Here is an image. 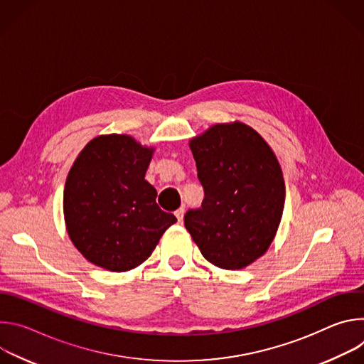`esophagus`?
<instances>
[{
  "mask_svg": "<svg viewBox=\"0 0 364 364\" xmlns=\"http://www.w3.org/2000/svg\"><path fill=\"white\" fill-rule=\"evenodd\" d=\"M176 218L178 219L180 223L183 222V218H184V207H180L178 210H176Z\"/></svg>",
  "mask_w": 364,
  "mask_h": 364,
  "instance_id": "obj_1",
  "label": "esophagus"
}]
</instances>
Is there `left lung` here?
<instances>
[{
    "label": "left lung",
    "instance_id": "obj_1",
    "mask_svg": "<svg viewBox=\"0 0 364 364\" xmlns=\"http://www.w3.org/2000/svg\"><path fill=\"white\" fill-rule=\"evenodd\" d=\"M188 145L204 200L186 213V229L215 267L246 268L269 249L281 223L285 181L277 155L239 121L212 125Z\"/></svg>",
    "mask_w": 364,
    "mask_h": 364
}]
</instances>
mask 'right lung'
<instances>
[{
  "label": "right lung",
  "mask_w": 364,
  "mask_h": 364,
  "mask_svg": "<svg viewBox=\"0 0 364 364\" xmlns=\"http://www.w3.org/2000/svg\"><path fill=\"white\" fill-rule=\"evenodd\" d=\"M154 154L131 135H99L75 160L65 184L68 235L86 261L111 272L139 267L177 222L163 212L145 173Z\"/></svg>",
  "instance_id": "right-lung-1"
}]
</instances>
